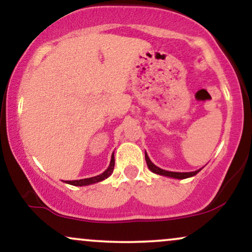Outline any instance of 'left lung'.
<instances>
[{
  "label": "left lung",
  "mask_w": 252,
  "mask_h": 252,
  "mask_svg": "<svg viewBox=\"0 0 252 252\" xmlns=\"http://www.w3.org/2000/svg\"><path fill=\"white\" fill-rule=\"evenodd\" d=\"M146 161H147V166L148 168L152 170L153 173L158 175H163V176H169V178H174V179H186V178H190V176H194L195 174H198L200 172V169L195 170V172H187V173H179V172H168V170H163L161 168H158V166H155L154 163L150 161L149 156L147 155L146 153Z\"/></svg>",
  "instance_id": "8db88e82"
}]
</instances>
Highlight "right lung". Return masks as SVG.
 I'll use <instances>...</instances> for the list:
<instances>
[{"mask_svg": "<svg viewBox=\"0 0 252 252\" xmlns=\"http://www.w3.org/2000/svg\"><path fill=\"white\" fill-rule=\"evenodd\" d=\"M114 167H115V158H114V154H112L111 161H110L108 169H106L105 172H103L102 174L97 176H92V178H88V179H82V180H72V181H65V182L66 184L73 185V186H88V185L96 184V182L103 181L105 180L106 178H109V176L111 175V173L114 172Z\"/></svg>", "mask_w": 252, "mask_h": 252, "instance_id": "obj_1", "label": "right lung"}]
</instances>
